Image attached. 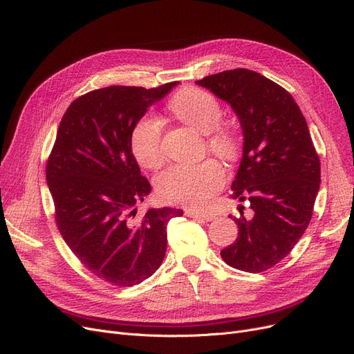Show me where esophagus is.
Instances as JSON below:
<instances>
[{"label": "esophagus", "mask_w": 354, "mask_h": 354, "mask_svg": "<svg viewBox=\"0 0 354 354\" xmlns=\"http://www.w3.org/2000/svg\"><path fill=\"white\" fill-rule=\"evenodd\" d=\"M185 214L188 215V217L195 218V220H205V221L214 220V215L208 214V212H199V211H195V209H188V211H185Z\"/></svg>", "instance_id": "1"}]
</instances>
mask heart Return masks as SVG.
I'll list each match as a JSON object with an SVG mask.
<instances>
[{
	"mask_svg": "<svg viewBox=\"0 0 354 354\" xmlns=\"http://www.w3.org/2000/svg\"><path fill=\"white\" fill-rule=\"evenodd\" d=\"M171 110L185 124L208 136V147L224 160H234L240 153V136L232 122L221 121L223 109L211 92L183 88L169 102ZM163 126L153 114L143 115L131 130L133 155L143 167L159 169L165 162ZM225 182L220 160L208 158L194 165H175L158 178V194L166 203L203 207Z\"/></svg>",
	"mask_w": 354,
	"mask_h": 354,
	"instance_id": "1",
	"label": "heart"
}]
</instances>
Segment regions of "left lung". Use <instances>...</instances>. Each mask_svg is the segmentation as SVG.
<instances>
[{
    "instance_id": "obj_1",
    "label": "left lung",
    "mask_w": 354,
    "mask_h": 354,
    "mask_svg": "<svg viewBox=\"0 0 354 354\" xmlns=\"http://www.w3.org/2000/svg\"><path fill=\"white\" fill-rule=\"evenodd\" d=\"M196 84L232 105L244 136L232 189L240 201L249 198L253 217L240 211L239 236L221 257L244 272L268 270L290 253L313 217L321 169L308 126L289 92L254 71H224Z\"/></svg>"
}]
</instances>
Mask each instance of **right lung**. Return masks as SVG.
Instances as JSON below:
<instances>
[{
	"label": "right lung",
	"instance_id": "1",
	"mask_svg": "<svg viewBox=\"0 0 354 354\" xmlns=\"http://www.w3.org/2000/svg\"><path fill=\"white\" fill-rule=\"evenodd\" d=\"M179 82L158 88L113 85L76 98L60 121L46 165L60 234L100 279L133 286L163 262L167 223L182 209L150 208L134 220L150 194L131 151V130L150 105Z\"/></svg>",
	"mask_w": 354,
	"mask_h": 354
}]
</instances>
